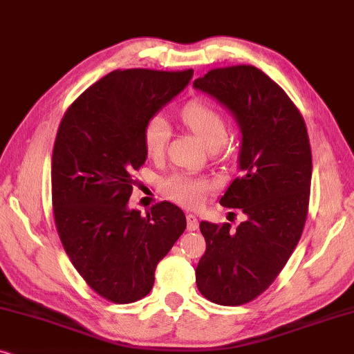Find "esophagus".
Wrapping results in <instances>:
<instances>
[{
  "label": "esophagus",
  "instance_id": "1",
  "mask_svg": "<svg viewBox=\"0 0 354 354\" xmlns=\"http://www.w3.org/2000/svg\"><path fill=\"white\" fill-rule=\"evenodd\" d=\"M186 221H187V230H189V232H196V230L199 228V220H197L196 215L187 214Z\"/></svg>",
  "mask_w": 354,
  "mask_h": 354
}]
</instances>
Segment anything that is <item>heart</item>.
<instances>
[{
  "instance_id": "b5f03b06",
  "label": "heart",
  "mask_w": 354,
  "mask_h": 354,
  "mask_svg": "<svg viewBox=\"0 0 354 354\" xmlns=\"http://www.w3.org/2000/svg\"><path fill=\"white\" fill-rule=\"evenodd\" d=\"M181 121L185 126L205 144V147H220L226 140V122L221 113L202 100H192L183 108ZM144 147L152 158H158L165 153L168 139L169 126L163 115L150 116L144 126ZM214 187L209 178L192 176L186 173H174L167 178L162 185L163 194L178 204L196 209Z\"/></svg>"
}]
</instances>
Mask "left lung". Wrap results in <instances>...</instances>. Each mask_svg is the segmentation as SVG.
I'll return each instance as SVG.
<instances>
[{"label":"left lung","instance_id":"1","mask_svg":"<svg viewBox=\"0 0 354 354\" xmlns=\"http://www.w3.org/2000/svg\"><path fill=\"white\" fill-rule=\"evenodd\" d=\"M228 108L241 131L238 176L220 204L246 221H201L205 254L197 288L221 306H241L263 293L288 262L308 216L313 155L301 113L283 88L254 66L216 68L192 84Z\"/></svg>","mask_w":354,"mask_h":354}]
</instances>
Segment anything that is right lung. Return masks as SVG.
I'll return each mask as SVG.
<instances>
[{"instance_id":"obj_1","label":"right lung","mask_w":354,"mask_h":354,"mask_svg":"<svg viewBox=\"0 0 354 354\" xmlns=\"http://www.w3.org/2000/svg\"><path fill=\"white\" fill-rule=\"evenodd\" d=\"M194 71L116 69L64 113L51 158L59 239L87 285L128 304L152 290L157 263L186 230L171 202L129 210L133 174L145 163L144 126L189 84Z\"/></svg>"}]
</instances>
